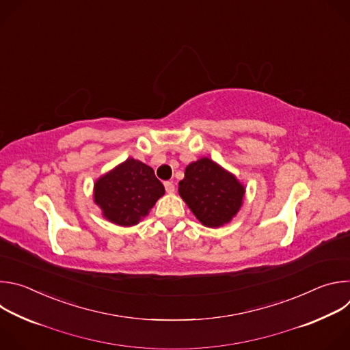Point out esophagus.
I'll use <instances>...</instances> for the list:
<instances>
[{"label": "esophagus", "instance_id": "1", "mask_svg": "<svg viewBox=\"0 0 350 350\" xmlns=\"http://www.w3.org/2000/svg\"><path fill=\"white\" fill-rule=\"evenodd\" d=\"M165 189H166V192L173 193L174 192V184L172 181H165Z\"/></svg>", "mask_w": 350, "mask_h": 350}]
</instances>
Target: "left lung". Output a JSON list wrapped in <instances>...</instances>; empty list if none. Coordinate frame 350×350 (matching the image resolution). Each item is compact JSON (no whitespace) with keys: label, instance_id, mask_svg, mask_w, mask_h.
Returning a JSON list of instances; mask_svg holds the SVG:
<instances>
[{"label":"left lung","instance_id":"1","mask_svg":"<svg viewBox=\"0 0 350 350\" xmlns=\"http://www.w3.org/2000/svg\"><path fill=\"white\" fill-rule=\"evenodd\" d=\"M178 192L204 226L220 227L239 211L245 189L231 173L202 158L187 166Z\"/></svg>","mask_w":350,"mask_h":350}]
</instances>
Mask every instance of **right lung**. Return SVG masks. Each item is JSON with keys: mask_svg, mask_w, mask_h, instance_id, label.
<instances>
[{"mask_svg": "<svg viewBox=\"0 0 350 350\" xmlns=\"http://www.w3.org/2000/svg\"><path fill=\"white\" fill-rule=\"evenodd\" d=\"M163 193L152 167L130 158L95 183L94 201L109 221L129 227L139 223Z\"/></svg>", "mask_w": 350, "mask_h": 350, "instance_id": "right-lung-1", "label": "right lung"}]
</instances>
